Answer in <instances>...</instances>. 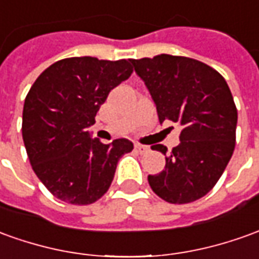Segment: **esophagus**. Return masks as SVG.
<instances>
[{"mask_svg":"<svg viewBox=\"0 0 259 259\" xmlns=\"http://www.w3.org/2000/svg\"><path fill=\"white\" fill-rule=\"evenodd\" d=\"M135 151L141 155H145V153L149 152V147H145V145H141V144H135Z\"/></svg>","mask_w":259,"mask_h":259,"instance_id":"34e87169","label":"esophagus"}]
</instances>
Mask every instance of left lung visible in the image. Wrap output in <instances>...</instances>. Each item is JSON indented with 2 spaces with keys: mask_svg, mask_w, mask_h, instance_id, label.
<instances>
[{
  "mask_svg": "<svg viewBox=\"0 0 259 259\" xmlns=\"http://www.w3.org/2000/svg\"><path fill=\"white\" fill-rule=\"evenodd\" d=\"M156 106L160 124L182 126L181 144L166 155L165 169L148 182L160 199L185 204L207 194L224 172L235 147L237 108L226 80L199 60L172 55L130 59Z\"/></svg>",
  "mask_w": 259,
  "mask_h": 259,
  "instance_id": "1",
  "label": "left lung"
}]
</instances>
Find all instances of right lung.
<instances>
[{"label": "right lung", "instance_id": "right-lung-1", "mask_svg": "<svg viewBox=\"0 0 259 259\" xmlns=\"http://www.w3.org/2000/svg\"><path fill=\"white\" fill-rule=\"evenodd\" d=\"M130 60L69 58L45 70L25 99L22 138L33 172L53 196L90 204L108 190L131 141L93 140L89 128L114 87L131 76Z\"/></svg>", "mask_w": 259, "mask_h": 259}]
</instances>
